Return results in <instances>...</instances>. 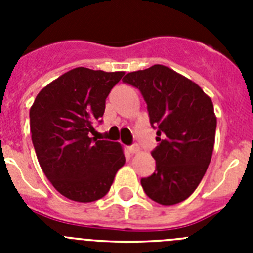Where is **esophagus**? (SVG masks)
I'll list each match as a JSON object with an SVG mask.
<instances>
[{"mask_svg": "<svg viewBox=\"0 0 253 253\" xmlns=\"http://www.w3.org/2000/svg\"><path fill=\"white\" fill-rule=\"evenodd\" d=\"M128 152L130 154H134V153H137V152H139V147L137 146V144H133V146L128 147Z\"/></svg>", "mask_w": 253, "mask_h": 253, "instance_id": "1", "label": "esophagus"}]
</instances>
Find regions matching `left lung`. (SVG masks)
Segmentation results:
<instances>
[{
	"mask_svg": "<svg viewBox=\"0 0 253 253\" xmlns=\"http://www.w3.org/2000/svg\"><path fill=\"white\" fill-rule=\"evenodd\" d=\"M123 82L140 91L160 142L152 151L156 171L140 180L144 193L162 205L184 202L211 160L216 129L213 102L195 82L161 64L128 73Z\"/></svg>",
	"mask_w": 253,
	"mask_h": 253,
	"instance_id": "1",
	"label": "left lung"
}]
</instances>
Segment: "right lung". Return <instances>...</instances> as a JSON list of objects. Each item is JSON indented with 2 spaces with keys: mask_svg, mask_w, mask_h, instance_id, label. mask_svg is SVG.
Instances as JSON below:
<instances>
[{
  "mask_svg": "<svg viewBox=\"0 0 253 253\" xmlns=\"http://www.w3.org/2000/svg\"><path fill=\"white\" fill-rule=\"evenodd\" d=\"M124 72L71 69L38 93L30 109L39 165L58 193L80 203L104 198L125 157L119 143L90 138Z\"/></svg>",
  "mask_w": 253,
  "mask_h": 253,
  "instance_id": "obj_1",
  "label": "right lung"
}]
</instances>
